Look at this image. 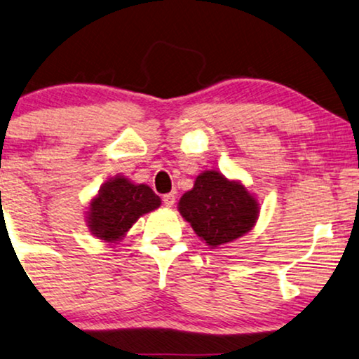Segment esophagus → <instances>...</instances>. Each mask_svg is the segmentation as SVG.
<instances>
[{
    "label": "esophagus",
    "mask_w": 359,
    "mask_h": 359,
    "mask_svg": "<svg viewBox=\"0 0 359 359\" xmlns=\"http://www.w3.org/2000/svg\"><path fill=\"white\" fill-rule=\"evenodd\" d=\"M162 202H164V205H165L167 208L174 207V203H175V195H174V194H167V195H164V197H162Z\"/></svg>",
    "instance_id": "1"
}]
</instances>
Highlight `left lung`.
<instances>
[{
    "instance_id": "8db88e82",
    "label": "left lung",
    "mask_w": 359,
    "mask_h": 359,
    "mask_svg": "<svg viewBox=\"0 0 359 359\" xmlns=\"http://www.w3.org/2000/svg\"><path fill=\"white\" fill-rule=\"evenodd\" d=\"M179 213L210 248L231 243L250 233L259 218L256 195L240 180L218 170H203L194 187L179 200Z\"/></svg>"
}]
</instances>
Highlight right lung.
<instances>
[{"label":"right lung","instance_id":"obj_1","mask_svg":"<svg viewBox=\"0 0 359 359\" xmlns=\"http://www.w3.org/2000/svg\"><path fill=\"white\" fill-rule=\"evenodd\" d=\"M161 207V198L146 184H135L124 175H114L90 200L87 226L103 243L121 241L142 215Z\"/></svg>","mask_w":359,"mask_h":359}]
</instances>
